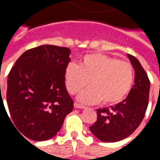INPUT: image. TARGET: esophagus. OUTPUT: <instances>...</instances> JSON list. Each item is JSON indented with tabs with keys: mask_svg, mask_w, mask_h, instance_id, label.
Segmentation results:
<instances>
[{
	"mask_svg": "<svg viewBox=\"0 0 160 160\" xmlns=\"http://www.w3.org/2000/svg\"><path fill=\"white\" fill-rule=\"evenodd\" d=\"M74 107L76 108V109H86V106H84V105H82V104H77V103L74 104Z\"/></svg>",
	"mask_w": 160,
	"mask_h": 160,
	"instance_id": "1",
	"label": "esophagus"
}]
</instances>
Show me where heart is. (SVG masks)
Here are the masks:
<instances>
[{
  "mask_svg": "<svg viewBox=\"0 0 160 160\" xmlns=\"http://www.w3.org/2000/svg\"><path fill=\"white\" fill-rule=\"evenodd\" d=\"M82 91L77 99L84 104H117L126 97L134 82V68L130 63L103 55L90 54L83 57L80 65L69 63L65 69V82L70 93Z\"/></svg>",
  "mask_w": 160,
  "mask_h": 160,
  "instance_id": "1",
  "label": "heart"
}]
</instances>
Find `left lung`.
<instances>
[{
  "instance_id": "obj_1",
  "label": "left lung",
  "mask_w": 160,
  "mask_h": 160,
  "mask_svg": "<svg viewBox=\"0 0 160 160\" xmlns=\"http://www.w3.org/2000/svg\"><path fill=\"white\" fill-rule=\"evenodd\" d=\"M128 57L134 69V85L124 100L115 106L98 109V119L90 130L101 141L116 142L129 136L141 124L148 108V74L134 56L128 54Z\"/></svg>"
}]
</instances>
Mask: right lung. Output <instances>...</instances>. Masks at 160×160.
<instances>
[{
	"instance_id": "right-lung-1",
	"label": "right lung",
	"mask_w": 160,
	"mask_h": 160,
	"mask_svg": "<svg viewBox=\"0 0 160 160\" xmlns=\"http://www.w3.org/2000/svg\"><path fill=\"white\" fill-rule=\"evenodd\" d=\"M70 53L66 47L41 45L23 53L14 63L8 77L7 102L10 121L22 136L51 139L73 111L65 86Z\"/></svg>"
}]
</instances>
